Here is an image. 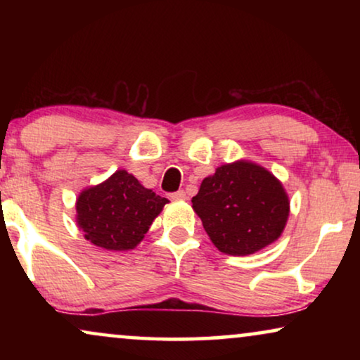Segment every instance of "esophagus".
<instances>
[{"mask_svg": "<svg viewBox=\"0 0 360 360\" xmlns=\"http://www.w3.org/2000/svg\"><path fill=\"white\" fill-rule=\"evenodd\" d=\"M170 198L172 200H185L186 193L184 190H179V191H175V193H170Z\"/></svg>", "mask_w": 360, "mask_h": 360, "instance_id": "1", "label": "esophagus"}]
</instances>
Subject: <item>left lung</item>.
Masks as SVG:
<instances>
[{
	"mask_svg": "<svg viewBox=\"0 0 360 360\" xmlns=\"http://www.w3.org/2000/svg\"><path fill=\"white\" fill-rule=\"evenodd\" d=\"M191 203L213 244L229 255L254 254L272 244L290 210L282 184L250 162L218 167L201 181Z\"/></svg>",
	"mask_w": 360,
	"mask_h": 360,
	"instance_id": "obj_1",
	"label": "left lung"
}]
</instances>
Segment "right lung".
Here are the masks:
<instances>
[{
	"label": "right lung",
	"instance_id": "add662e5",
	"mask_svg": "<svg viewBox=\"0 0 360 360\" xmlns=\"http://www.w3.org/2000/svg\"><path fill=\"white\" fill-rule=\"evenodd\" d=\"M169 200L144 188L134 175L117 170L77 200V223L85 239L108 250L136 248Z\"/></svg>",
	"mask_w": 360,
	"mask_h": 360
}]
</instances>
